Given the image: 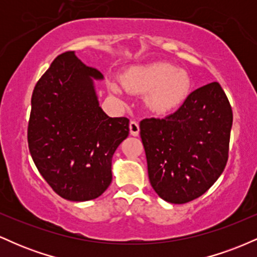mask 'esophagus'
Here are the masks:
<instances>
[{
	"instance_id": "34e87169",
	"label": "esophagus",
	"mask_w": 257,
	"mask_h": 257,
	"mask_svg": "<svg viewBox=\"0 0 257 257\" xmlns=\"http://www.w3.org/2000/svg\"><path fill=\"white\" fill-rule=\"evenodd\" d=\"M129 129H131V134L133 137H138L139 133H140V126H139V123L135 122V120H132L129 123Z\"/></svg>"
}]
</instances>
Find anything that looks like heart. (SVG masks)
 <instances>
[{"mask_svg":"<svg viewBox=\"0 0 257 257\" xmlns=\"http://www.w3.org/2000/svg\"><path fill=\"white\" fill-rule=\"evenodd\" d=\"M192 87L190 75L184 69L164 61L140 65L129 69L122 77V84L112 82L113 93L146 94L147 106L157 113L178 108L187 99Z\"/></svg>","mask_w":257,"mask_h":257,"instance_id":"1","label":"heart"}]
</instances>
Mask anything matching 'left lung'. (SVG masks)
<instances>
[{"label": "left lung", "mask_w": 257, "mask_h": 257, "mask_svg": "<svg viewBox=\"0 0 257 257\" xmlns=\"http://www.w3.org/2000/svg\"><path fill=\"white\" fill-rule=\"evenodd\" d=\"M232 107L217 82L193 90L164 118H144L140 137L151 186L162 199L184 204L204 194L228 161Z\"/></svg>", "instance_id": "obj_1"}]
</instances>
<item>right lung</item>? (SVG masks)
Masks as SVG:
<instances>
[{"instance_id": "obj_1", "label": "right lung", "mask_w": 257, "mask_h": 257, "mask_svg": "<svg viewBox=\"0 0 257 257\" xmlns=\"http://www.w3.org/2000/svg\"><path fill=\"white\" fill-rule=\"evenodd\" d=\"M93 78L102 73L65 52L35 85L28 125L34 163L61 198H98L112 181V156L129 135L126 117H108Z\"/></svg>"}]
</instances>
